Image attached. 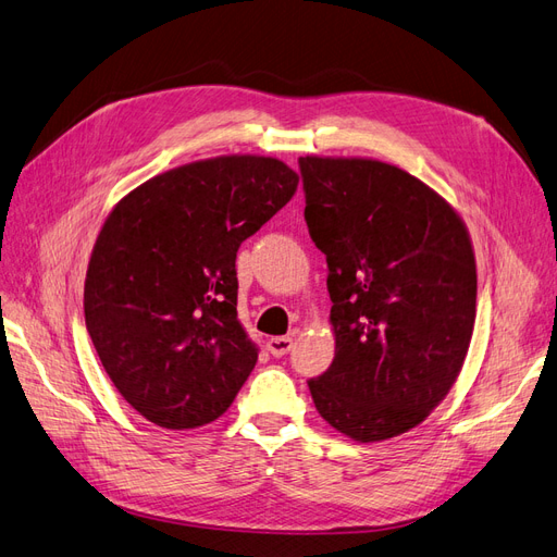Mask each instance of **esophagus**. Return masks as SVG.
<instances>
[{
	"label": "esophagus",
	"mask_w": 557,
	"mask_h": 557,
	"mask_svg": "<svg viewBox=\"0 0 557 557\" xmlns=\"http://www.w3.org/2000/svg\"><path fill=\"white\" fill-rule=\"evenodd\" d=\"M267 348H269V352H272L274 358H283L285 352H290L293 339H290V336H272V339L267 342Z\"/></svg>",
	"instance_id": "34e87169"
}]
</instances>
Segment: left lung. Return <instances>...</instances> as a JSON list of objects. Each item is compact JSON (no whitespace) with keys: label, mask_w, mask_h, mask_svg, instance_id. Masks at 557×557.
<instances>
[{"label":"left lung","mask_w":557,"mask_h":557,"mask_svg":"<svg viewBox=\"0 0 557 557\" xmlns=\"http://www.w3.org/2000/svg\"><path fill=\"white\" fill-rule=\"evenodd\" d=\"M299 172L336 342L309 381L313 404L350 440H391L423 423L462 369L476 318L467 227L393 164L307 156Z\"/></svg>","instance_id":"obj_1"}]
</instances>
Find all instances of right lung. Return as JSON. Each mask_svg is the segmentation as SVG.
<instances>
[{"instance_id":"obj_1","label":"right lung","mask_w":557,"mask_h":557,"mask_svg":"<svg viewBox=\"0 0 557 557\" xmlns=\"http://www.w3.org/2000/svg\"><path fill=\"white\" fill-rule=\"evenodd\" d=\"M297 183L274 158H213L146 181L109 213L83 311L109 379L150 423L207 425L242 391L258 348L237 320L234 262Z\"/></svg>"}]
</instances>
